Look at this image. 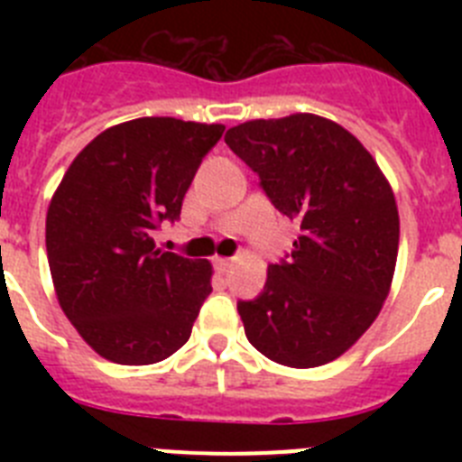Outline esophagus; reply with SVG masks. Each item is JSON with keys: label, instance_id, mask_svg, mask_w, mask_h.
<instances>
[{"label": "esophagus", "instance_id": "obj_1", "mask_svg": "<svg viewBox=\"0 0 462 462\" xmlns=\"http://www.w3.org/2000/svg\"><path fill=\"white\" fill-rule=\"evenodd\" d=\"M231 266H234V259H224V256H217V259H215V268H217L219 273L231 271Z\"/></svg>", "mask_w": 462, "mask_h": 462}]
</instances>
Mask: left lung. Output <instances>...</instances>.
<instances>
[{"label":"left lung","mask_w":462,"mask_h":462,"mask_svg":"<svg viewBox=\"0 0 462 462\" xmlns=\"http://www.w3.org/2000/svg\"><path fill=\"white\" fill-rule=\"evenodd\" d=\"M224 141L300 224L289 261L268 266L261 296L238 303L245 336L289 368L336 361L391 291L400 240L391 182L354 134L314 113L243 122Z\"/></svg>","instance_id":"1"}]
</instances>
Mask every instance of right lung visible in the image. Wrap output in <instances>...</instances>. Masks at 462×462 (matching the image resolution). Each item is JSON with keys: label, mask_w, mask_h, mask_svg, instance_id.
Returning a JSON list of instances; mask_svg holds the SVG:
<instances>
[{"label": "right lung", "mask_w": 462, "mask_h": 462, "mask_svg": "<svg viewBox=\"0 0 462 462\" xmlns=\"http://www.w3.org/2000/svg\"><path fill=\"white\" fill-rule=\"evenodd\" d=\"M224 125L138 117L76 154L46 215L57 303L106 361L150 365L189 340L212 266L154 247L152 228L182 199Z\"/></svg>", "instance_id": "obj_1"}]
</instances>
